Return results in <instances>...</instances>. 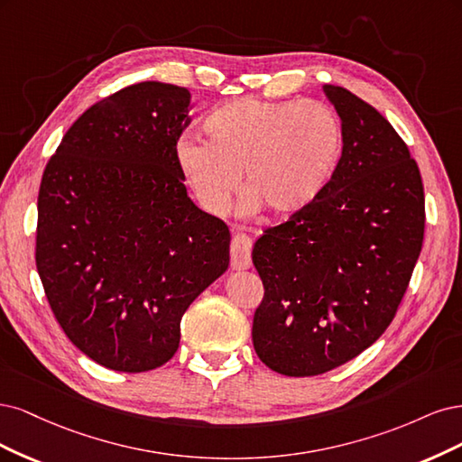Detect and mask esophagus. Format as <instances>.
<instances>
[{"instance_id": "34e87169", "label": "esophagus", "mask_w": 462, "mask_h": 462, "mask_svg": "<svg viewBox=\"0 0 462 462\" xmlns=\"http://www.w3.org/2000/svg\"><path fill=\"white\" fill-rule=\"evenodd\" d=\"M251 247L253 242L245 234H236L230 244L232 271H247L251 266Z\"/></svg>"}]
</instances>
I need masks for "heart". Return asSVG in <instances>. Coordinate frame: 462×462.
I'll list each match as a JSON object with an SVG mask.
<instances>
[{"mask_svg": "<svg viewBox=\"0 0 462 462\" xmlns=\"http://www.w3.org/2000/svg\"><path fill=\"white\" fill-rule=\"evenodd\" d=\"M209 142L184 138L176 162L205 211H228L240 186L247 207L295 215L328 186L344 147L336 113L320 101H226L205 118Z\"/></svg>", "mask_w": 462, "mask_h": 462, "instance_id": "1", "label": "heart"}]
</instances>
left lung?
<instances>
[{
    "mask_svg": "<svg viewBox=\"0 0 462 462\" xmlns=\"http://www.w3.org/2000/svg\"><path fill=\"white\" fill-rule=\"evenodd\" d=\"M344 132L328 186L307 209L264 230L253 264L264 297L253 347L284 376H317L385 332L424 240V188L409 147L346 88L324 84Z\"/></svg>",
    "mask_w": 462,
    "mask_h": 462,
    "instance_id": "left-lung-1",
    "label": "left lung"
}]
</instances>
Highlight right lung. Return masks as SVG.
<instances>
[{"label":"right lung","instance_id":"right-lung-1","mask_svg":"<svg viewBox=\"0 0 462 462\" xmlns=\"http://www.w3.org/2000/svg\"><path fill=\"white\" fill-rule=\"evenodd\" d=\"M189 106L174 84L123 88L79 116L42 176L43 291L72 344L111 370L172 359L186 309L228 269V226L189 199L176 162Z\"/></svg>","mask_w":462,"mask_h":462}]
</instances>
